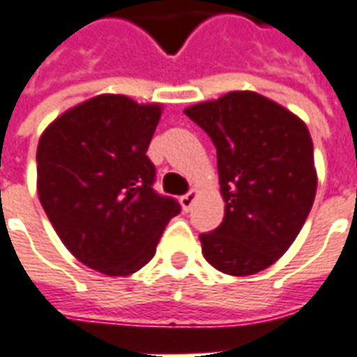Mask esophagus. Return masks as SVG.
<instances>
[{
    "label": "esophagus",
    "instance_id": "esophagus-1",
    "mask_svg": "<svg viewBox=\"0 0 357 357\" xmlns=\"http://www.w3.org/2000/svg\"><path fill=\"white\" fill-rule=\"evenodd\" d=\"M197 197H199V191H197V189H191L189 193L183 195V197L179 199V202H181V208L185 210V212H187V210H191L193 202L197 201Z\"/></svg>",
    "mask_w": 357,
    "mask_h": 357
}]
</instances>
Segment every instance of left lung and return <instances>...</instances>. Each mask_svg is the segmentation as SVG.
Wrapping results in <instances>:
<instances>
[{"label": "left lung", "mask_w": 357, "mask_h": 357, "mask_svg": "<svg viewBox=\"0 0 357 357\" xmlns=\"http://www.w3.org/2000/svg\"><path fill=\"white\" fill-rule=\"evenodd\" d=\"M218 153L224 222L201 233L206 262L227 275H255L289 250L317 189L314 143L291 110L256 91H229L187 107Z\"/></svg>", "instance_id": "left-lung-1"}]
</instances>
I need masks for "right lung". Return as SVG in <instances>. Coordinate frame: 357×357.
<instances>
[{
	"mask_svg": "<svg viewBox=\"0 0 357 357\" xmlns=\"http://www.w3.org/2000/svg\"><path fill=\"white\" fill-rule=\"evenodd\" d=\"M160 114V102L95 95L55 118L38 143V197L51 225L74 258L105 275L143 268L181 210L153 189L147 149Z\"/></svg>",
	"mask_w": 357,
	"mask_h": 357,
	"instance_id": "right-lung-1",
	"label": "right lung"
}]
</instances>
